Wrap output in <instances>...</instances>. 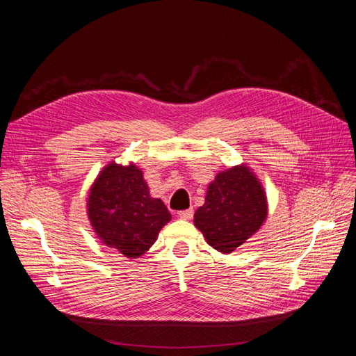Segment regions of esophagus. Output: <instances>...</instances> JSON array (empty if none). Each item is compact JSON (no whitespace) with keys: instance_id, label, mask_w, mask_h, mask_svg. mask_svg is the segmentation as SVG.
Masks as SVG:
<instances>
[{"instance_id":"obj_1","label":"esophagus","mask_w":356,"mask_h":356,"mask_svg":"<svg viewBox=\"0 0 356 356\" xmlns=\"http://www.w3.org/2000/svg\"><path fill=\"white\" fill-rule=\"evenodd\" d=\"M178 217H179L181 220H191V217H193V209L179 211V212H178Z\"/></svg>"}]
</instances>
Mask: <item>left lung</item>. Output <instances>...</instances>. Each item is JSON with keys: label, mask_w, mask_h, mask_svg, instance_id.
I'll list each match as a JSON object with an SVG mask.
<instances>
[{"label": "left lung", "mask_w": 356, "mask_h": 356, "mask_svg": "<svg viewBox=\"0 0 356 356\" xmlns=\"http://www.w3.org/2000/svg\"><path fill=\"white\" fill-rule=\"evenodd\" d=\"M267 213L264 187L242 163L215 175L193 221L213 250L230 254L263 227Z\"/></svg>", "instance_id": "1"}]
</instances>
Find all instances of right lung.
I'll list each match as a JSON object with an SVG mask.
<instances>
[{"label":"right lung","instance_id":"add662e5","mask_svg":"<svg viewBox=\"0 0 356 356\" xmlns=\"http://www.w3.org/2000/svg\"><path fill=\"white\" fill-rule=\"evenodd\" d=\"M88 218L104 245L126 258L145 254L172 215L160 199L152 197L143 170L110 161L95 178L88 195Z\"/></svg>","mask_w":356,"mask_h":356}]
</instances>
